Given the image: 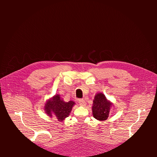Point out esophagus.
Instances as JSON below:
<instances>
[{
  "label": "esophagus",
  "instance_id": "esophagus-1",
  "mask_svg": "<svg viewBox=\"0 0 157 157\" xmlns=\"http://www.w3.org/2000/svg\"><path fill=\"white\" fill-rule=\"evenodd\" d=\"M78 103H79V104H80V105H81V106H85L86 105V101H85L84 99H78Z\"/></svg>",
  "mask_w": 157,
  "mask_h": 157
}]
</instances>
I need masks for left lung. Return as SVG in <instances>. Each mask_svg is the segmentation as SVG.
<instances>
[{
    "mask_svg": "<svg viewBox=\"0 0 157 157\" xmlns=\"http://www.w3.org/2000/svg\"><path fill=\"white\" fill-rule=\"evenodd\" d=\"M111 103L107 101L105 95L97 94L94 98L92 106L93 116L99 121H105L109 115Z\"/></svg>",
    "mask_w": 157,
    "mask_h": 157,
    "instance_id": "left-lung-1",
    "label": "left lung"
}]
</instances>
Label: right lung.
Masks as SVG:
<instances>
[{
  "mask_svg": "<svg viewBox=\"0 0 157 157\" xmlns=\"http://www.w3.org/2000/svg\"><path fill=\"white\" fill-rule=\"evenodd\" d=\"M75 104L73 101L65 102L59 95H56L47 101L44 110L48 116L54 117L59 121H62L69 117Z\"/></svg>",
  "mask_w": 157,
  "mask_h": 157,
  "instance_id": "right-lung-1",
  "label": "right lung"
}]
</instances>
